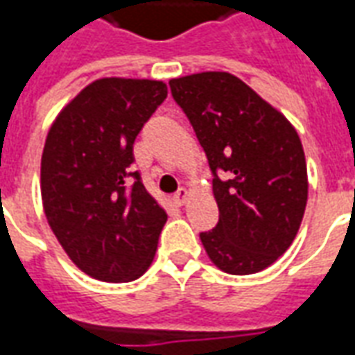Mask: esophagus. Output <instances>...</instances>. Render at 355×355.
Listing matches in <instances>:
<instances>
[{
    "label": "esophagus",
    "mask_w": 355,
    "mask_h": 355,
    "mask_svg": "<svg viewBox=\"0 0 355 355\" xmlns=\"http://www.w3.org/2000/svg\"><path fill=\"white\" fill-rule=\"evenodd\" d=\"M188 198H190L188 190H186V188H180V190L175 193V203H177V205H184L186 201H188Z\"/></svg>",
    "instance_id": "obj_1"
}]
</instances>
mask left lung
I'll return each instance as SVG.
<instances>
[{
    "instance_id": "obj_1",
    "label": "left lung",
    "mask_w": 355,
    "mask_h": 355,
    "mask_svg": "<svg viewBox=\"0 0 355 355\" xmlns=\"http://www.w3.org/2000/svg\"><path fill=\"white\" fill-rule=\"evenodd\" d=\"M213 171L218 224L201 232L226 274H257L297 238L308 201L302 142L287 117L228 72L169 81Z\"/></svg>"
}]
</instances>
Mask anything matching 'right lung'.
I'll return each mask as SVG.
<instances>
[{"instance_id": "obj_1", "label": "right lung", "mask_w": 355, "mask_h": 355, "mask_svg": "<svg viewBox=\"0 0 355 355\" xmlns=\"http://www.w3.org/2000/svg\"><path fill=\"white\" fill-rule=\"evenodd\" d=\"M165 98L163 81L102 78L81 89L47 132L43 211L70 261L94 279L132 282L154 261L167 213L131 163L137 135Z\"/></svg>"}]
</instances>
